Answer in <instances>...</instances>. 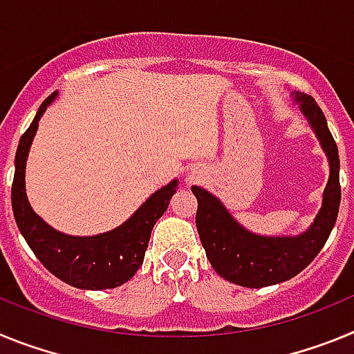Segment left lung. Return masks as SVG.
Instances as JSON below:
<instances>
[{
    "label": "left lung",
    "mask_w": 354,
    "mask_h": 354,
    "mask_svg": "<svg viewBox=\"0 0 354 354\" xmlns=\"http://www.w3.org/2000/svg\"><path fill=\"white\" fill-rule=\"evenodd\" d=\"M296 99L330 159V179L323 195V207L305 234L298 237H261L250 234L234 221L220 200L202 187H192L198 200L196 230L205 255L216 273L237 286L259 289L286 282L301 273L317 257L337 221L340 205L339 149L328 129L323 109L314 97L298 92Z\"/></svg>",
    "instance_id": "1"
}]
</instances>
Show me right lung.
<instances>
[{"label":"right lung","mask_w":354,"mask_h":354,"mask_svg":"<svg viewBox=\"0 0 354 354\" xmlns=\"http://www.w3.org/2000/svg\"><path fill=\"white\" fill-rule=\"evenodd\" d=\"M56 93L40 104L35 118L19 140L12 183V209L26 243L44 268L77 289H113L126 283L142 266L156 221L165 214L177 192V180L161 187L122 227L93 237L56 232L31 211L24 193V167L39 120Z\"/></svg>","instance_id":"add662e5"}]
</instances>
